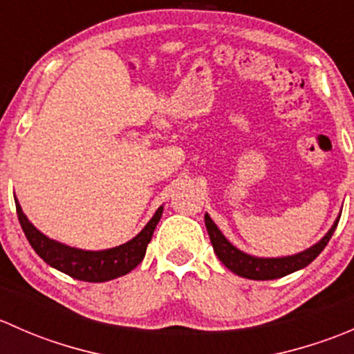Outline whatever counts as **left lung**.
Instances as JSON below:
<instances>
[{"mask_svg": "<svg viewBox=\"0 0 354 354\" xmlns=\"http://www.w3.org/2000/svg\"><path fill=\"white\" fill-rule=\"evenodd\" d=\"M337 223L339 217L334 223V226L329 230V233H327L319 243L313 245L312 248L305 250V252L298 253V255L283 257V259H257V257L246 255V253L240 252L236 246L231 245L230 241L223 236L219 227L214 224V221L210 219L209 214H205L207 233H209L210 243H212L214 252L219 257L221 262H223L227 269L233 270L234 274H238V276L253 281L277 279V277H284L288 276V274L295 272V270H299L303 269V267L308 266L310 262H313V260L320 255V252L326 248L327 243H329L335 227H337Z\"/></svg>", "mask_w": 354, "mask_h": 354, "instance_id": "obj_1", "label": "left lung"}]
</instances>
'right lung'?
Returning a JSON list of instances; mask_svg holds the SVG:
<instances>
[{"label":"right lung","mask_w":354,"mask_h":354,"mask_svg":"<svg viewBox=\"0 0 354 354\" xmlns=\"http://www.w3.org/2000/svg\"><path fill=\"white\" fill-rule=\"evenodd\" d=\"M15 205L20 226L35 253L55 269L62 270L73 279L87 281V283H104L133 270L144 260L147 245L151 243L157 223L162 216V207H159L147 226L128 243L101 252H85L49 240L41 231L35 230L32 223H28L19 200H15Z\"/></svg>","instance_id":"obj_1"}]
</instances>
